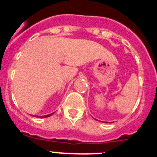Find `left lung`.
<instances>
[{
	"instance_id": "left-lung-1",
	"label": "left lung",
	"mask_w": 157,
	"mask_h": 157,
	"mask_svg": "<svg viewBox=\"0 0 157 157\" xmlns=\"http://www.w3.org/2000/svg\"><path fill=\"white\" fill-rule=\"evenodd\" d=\"M95 120H96V119H95Z\"/></svg>"
}]
</instances>
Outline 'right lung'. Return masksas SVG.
Listing matches in <instances>:
<instances>
[{"label":"right lung","mask_w":157,"mask_h":157,"mask_svg":"<svg viewBox=\"0 0 157 157\" xmlns=\"http://www.w3.org/2000/svg\"><path fill=\"white\" fill-rule=\"evenodd\" d=\"M54 112H52V113H51V114H48V115H46V116H35V117H38V118H47L48 117V116H52V114H53Z\"/></svg>","instance_id":"1"}]
</instances>
